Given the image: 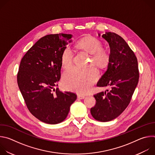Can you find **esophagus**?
<instances>
[{
  "instance_id": "34e87169",
  "label": "esophagus",
  "mask_w": 155,
  "mask_h": 155,
  "mask_svg": "<svg viewBox=\"0 0 155 155\" xmlns=\"http://www.w3.org/2000/svg\"><path fill=\"white\" fill-rule=\"evenodd\" d=\"M85 97V96H83V95H81V94H78V98L80 99H83Z\"/></svg>"
}]
</instances>
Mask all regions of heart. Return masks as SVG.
<instances>
[{
  "label": "heart",
  "mask_w": 155,
  "mask_h": 155,
  "mask_svg": "<svg viewBox=\"0 0 155 155\" xmlns=\"http://www.w3.org/2000/svg\"><path fill=\"white\" fill-rule=\"evenodd\" d=\"M78 46L91 54L93 63L104 66L109 61V54L107 51L102 49V44L97 38L87 37L78 42ZM74 53L72 50L66 48L62 52L61 61L62 67L69 68L72 64ZM99 76L98 70L94 67L80 68L72 67L66 71L63 75V84L67 89L79 94H85L89 91L93 83Z\"/></svg>",
  "instance_id": "heart-1"
}]
</instances>
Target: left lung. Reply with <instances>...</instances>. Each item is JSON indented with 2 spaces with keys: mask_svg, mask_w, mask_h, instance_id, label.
<instances>
[{
  "mask_svg": "<svg viewBox=\"0 0 155 155\" xmlns=\"http://www.w3.org/2000/svg\"><path fill=\"white\" fill-rule=\"evenodd\" d=\"M102 37L108 43L110 54L107 69L97 86L110 89L94 95L96 103L91 114L95 120L107 122L118 117L128 106L138 84L139 72L137 58L121 37L108 32Z\"/></svg>",
  "mask_w": 155,
  "mask_h": 155,
  "instance_id": "obj_1",
  "label": "left lung"
}]
</instances>
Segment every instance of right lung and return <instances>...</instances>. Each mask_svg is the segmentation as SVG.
<instances>
[{"mask_svg":"<svg viewBox=\"0 0 155 155\" xmlns=\"http://www.w3.org/2000/svg\"><path fill=\"white\" fill-rule=\"evenodd\" d=\"M72 37L66 34L44 36L27 51L20 62L17 75L19 90L30 112L47 124L63 121L77 99L75 93L54 88L61 78L62 53L72 41Z\"/></svg>","mask_w":155,"mask_h":155,"instance_id":"right-lung-1","label":"right lung"}]
</instances>
